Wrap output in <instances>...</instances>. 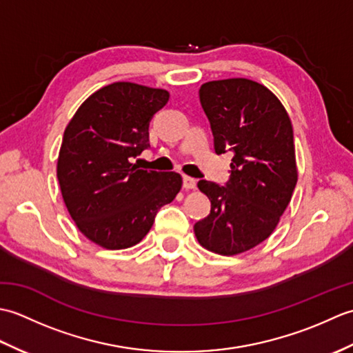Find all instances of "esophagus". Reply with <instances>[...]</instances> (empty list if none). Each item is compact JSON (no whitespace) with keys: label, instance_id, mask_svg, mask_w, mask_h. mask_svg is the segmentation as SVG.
Wrapping results in <instances>:
<instances>
[{"label":"esophagus","instance_id":"34e87169","mask_svg":"<svg viewBox=\"0 0 353 353\" xmlns=\"http://www.w3.org/2000/svg\"><path fill=\"white\" fill-rule=\"evenodd\" d=\"M183 188L185 190H194L197 186V181L196 179H192V177H190V176H183Z\"/></svg>","mask_w":353,"mask_h":353}]
</instances>
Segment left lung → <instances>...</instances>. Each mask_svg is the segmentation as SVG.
Wrapping results in <instances>:
<instances>
[{
    "mask_svg": "<svg viewBox=\"0 0 353 353\" xmlns=\"http://www.w3.org/2000/svg\"><path fill=\"white\" fill-rule=\"evenodd\" d=\"M200 103L215 153H234L226 185L199 181L211 214L194 224L199 243L219 254L253 249L273 234L297 183L294 137L287 110L249 79L203 83Z\"/></svg>",
    "mask_w": 353,
    "mask_h": 353,
    "instance_id": "8db88e82",
    "label": "left lung"
}]
</instances>
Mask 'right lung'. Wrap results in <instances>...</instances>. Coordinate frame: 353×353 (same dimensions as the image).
<instances>
[{
    "instance_id": "obj_1",
    "label": "right lung",
    "mask_w": 353,
    "mask_h": 353,
    "mask_svg": "<svg viewBox=\"0 0 353 353\" xmlns=\"http://www.w3.org/2000/svg\"><path fill=\"white\" fill-rule=\"evenodd\" d=\"M165 89L117 81L94 92L66 125L57 159L62 197L79 230L109 250L138 244L157 211L182 188L174 171L141 170L153 115Z\"/></svg>"
}]
</instances>
